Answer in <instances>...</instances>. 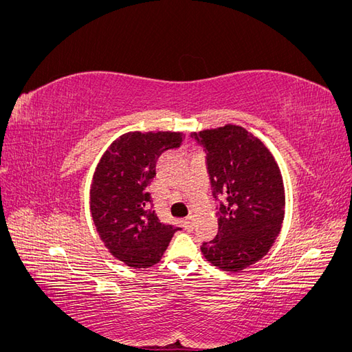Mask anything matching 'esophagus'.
Here are the masks:
<instances>
[{"mask_svg":"<svg viewBox=\"0 0 352 352\" xmlns=\"http://www.w3.org/2000/svg\"><path fill=\"white\" fill-rule=\"evenodd\" d=\"M184 228H185L188 232L194 230V221H192V217H188V219H185V220H184Z\"/></svg>","mask_w":352,"mask_h":352,"instance_id":"34e87169","label":"esophagus"}]
</instances>
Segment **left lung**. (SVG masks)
<instances>
[{
    "label": "left lung",
    "mask_w": 352,
    "mask_h": 352,
    "mask_svg": "<svg viewBox=\"0 0 352 352\" xmlns=\"http://www.w3.org/2000/svg\"><path fill=\"white\" fill-rule=\"evenodd\" d=\"M190 136L206 148L212 195L225 198L219 233L201 251L220 270L247 269L269 252L282 229L280 168L264 142L242 126L225 124Z\"/></svg>",
    "instance_id": "1"
}]
</instances>
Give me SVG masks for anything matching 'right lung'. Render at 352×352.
<instances>
[{"label": "right lung", "mask_w": 352, "mask_h": 352, "mask_svg": "<svg viewBox=\"0 0 352 352\" xmlns=\"http://www.w3.org/2000/svg\"><path fill=\"white\" fill-rule=\"evenodd\" d=\"M182 132H127L105 150L94 172L89 207L95 229L114 258L132 269L157 264L179 230L158 220L146 192L155 162L177 148Z\"/></svg>", "instance_id": "1"}]
</instances>
